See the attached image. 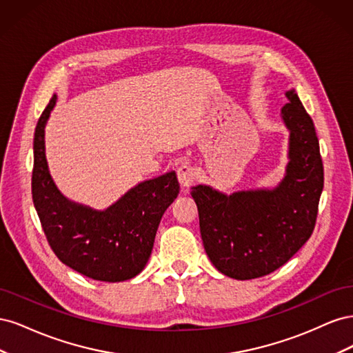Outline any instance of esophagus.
<instances>
[{
	"mask_svg": "<svg viewBox=\"0 0 353 353\" xmlns=\"http://www.w3.org/2000/svg\"><path fill=\"white\" fill-rule=\"evenodd\" d=\"M176 175H178L179 184H181V187H183V188L191 187V185L194 184V181H196V172H194V169L191 168L190 165H187V163H183V165H181V166L178 168Z\"/></svg>",
	"mask_w": 353,
	"mask_h": 353,
	"instance_id": "34e87169",
	"label": "esophagus"
}]
</instances>
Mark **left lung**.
<instances>
[{
	"label": "left lung",
	"mask_w": 353,
	"mask_h": 353,
	"mask_svg": "<svg viewBox=\"0 0 353 353\" xmlns=\"http://www.w3.org/2000/svg\"><path fill=\"white\" fill-rule=\"evenodd\" d=\"M281 108L288 163L275 188L221 193L193 187L203 245L215 268L230 279L252 280L279 270L309 240L324 187L315 126L294 90Z\"/></svg>",
	"instance_id": "obj_1"
}]
</instances>
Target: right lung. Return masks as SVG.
Masks as SVG:
<instances>
[{
  "instance_id": "obj_1",
  "label": "right lung",
  "mask_w": 353,
  "mask_h": 353,
  "mask_svg": "<svg viewBox=\"0 0 353 353\" xmlns=\"http://www.w3.org/2000/svg\"><path fill=\"white\" fill-rule=\"evenodd\" d=\"M52 95L35 128L32 199L57 258L92 280L117 283L140 274L150 258L156 231L178 193L174 170L143 181L105 210L70 201L52 181L46 159V125Z\"/></svg>"
}]
</instances>
